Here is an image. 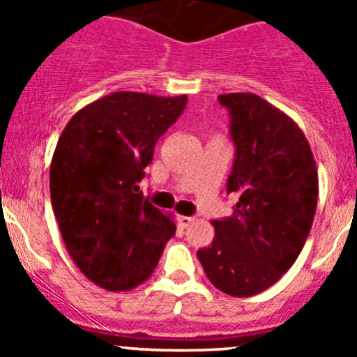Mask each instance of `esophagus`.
Masks as SVG:
<instances>
[{"instance_id":"obj_1","label":"esophagus","mask_w":357,"mask_h":357,"mask_svg":"<svg viewBox=\"0 0 357 357\" xmlns=\"http://www.w3.org/2000/svg\"><path fill=\"white\" fill-rule=\"evenodd\" d=\"M193 222H195L193 216H178V225H181L182 229H188Z\"/></svg>"}]
</instances>
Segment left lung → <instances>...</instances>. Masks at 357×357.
<instances>
[{
    "label": "left lung",
    "mask_w": 357,
    "mask_h": 357,
    "mask_svg": "<svg viewBox=\"0 0 357 357\" xmlns=\"http://www.w3.org/2000/svg\"><path fill=\"white\" fill-rule=\"evenodd\" d=\"M218 100L236 144L227 191L239 198L197 255L220 291L243 298L275 284L296 261L313 225L318 173L304 132L282 110L252 93Z\"/></svg>",
    "instance_id": "left-lung-1"
}]
</instances>
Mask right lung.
Masks as SVG:
<instances>
[{
    "instance_id": "1",
    "label": "right lung",
    "mask_w": 357,
    "mask_h": 357,
    "mask_svg": "<svg viewBox=\"0 0 357 357\" xmlns=\"http://www.w3.org/2000/svg\"><path fill=\"white\" fill-rule=\"evenodd\" d=\"M185 103V94L119 91L78 110L59 137L50 166L53 213L71 259L100 288L143 284L175 234L137 184Z\"/></svg>"
}]
</instances>
